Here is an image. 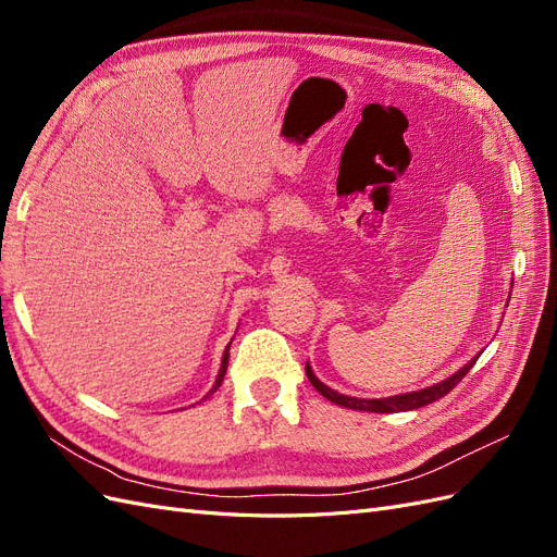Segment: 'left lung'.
<instances>
[{
  "instance_id": "obj_1",
  "label": "left lung",
  "mask_w": 557,
  "mask_h": 557,
  "mask_svg": "<svg viewBox=\"0 0 557 557\" xmlns=\"http://www.w3.org/2000/svg\"><path fill=\"white\" fill-rule=\"evenodd\" d=\"M479 358L469 360L460 372H455L453 376H448L446 381L436 383V385H430L425 387V391H416V393H407V395H395V397H383V399H358V397H348V395H339L334 393L332 387H327L323 381H318L315 374L311 372V367L307 364V376L311 381V385L315 387V391L323 395L325 399L339 404V407H346V409H356V411H372V413H395V411H411V409H420L425 407V404H432L440 397H444L446 393H450L455 385H458L471 367H474Z\"/></svg>"
}]
</instances>
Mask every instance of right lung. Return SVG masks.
<instances>
[{"label": "right lung", "instance_id": "add662e5", "mask_svg": "<svg viewBox=\"0 0 557 557\" xmlns=\"http://www.w3.org/2000/svg\"><path fill=\"white\" fill-rule=\"evenodd\" d=\"M227 350H230V346H227ZM227 350H225V356H223V364H221V374H218V379H215V385L211 387V393H215L218 387H221V383H223V379H225V372H227ZM209 393V395H211Z\"/></svg>", "mask_w": 557, "mask_h": 557}]
</instances>
